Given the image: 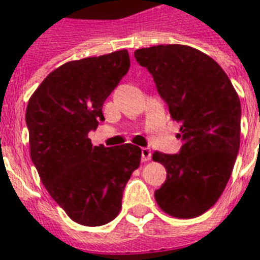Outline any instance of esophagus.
Listing matches in <instances>:
<instances>
[{"label":"esophagus","instance_id":"1","mask_svg":"<svg viewBox=\"0 0 260 260\" xmlns=\"http://www.w3.org/2000/svg\"><path fill=\"white\" fill-rule=\"evenodd\" d=\"M150 158H151L150 149H149V147H142V149H141V159H142V162H147Z\"/></svg>","mask_w":260,"mask_h":260}]
</instances>
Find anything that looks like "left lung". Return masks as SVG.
I'll return each instance as SVG.
<instances>
[{
    "instance_id": "8db88e82",
    "label": "left lung",
    "mask_w": 260,
    "mask_h": 260,
    "mask_svg": "<svg viewBox=\"0 0 260 260\" xmlns=\"http://www.w3.org/2000/svg\"><path fill=\"white\" fill-rule=\"evenodd\" d=\"M134 57L150 72L170 115L180 123L178 154H153L166 169L155 201L178 219L200 216L221 196L235 165L242 117L238 94L212 57L188 45L142 48Z\"/></svg>"
}]
</instances>
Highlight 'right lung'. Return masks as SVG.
Here are the masks:
<instances>
[{
  "mask_svg": "<svg viewBox=\"0 0 260 260\" xmlns=\"http://www.w3.org/2000/svg\"><path fill=\"white\" fill-rule=\"evenodd\" d=\"M130 68L126 49L60 66L29 99L30 158L51 197L74 221L96 227L117 217L141 149L94 146L88 133L105 120L102 107Z\"/></svg>",
  "mask_w": 260,
  "mask_h": 260,
  "instance_id": "add662e5",
  "label": "right lung"
}]
</instances>
